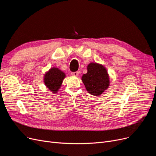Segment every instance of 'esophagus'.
Here are the masks:
<instances>
[{
  "instance_id": "34e87169",
  "label": "esophagus",
  "mask_w": 156,
  "mask_h": 156,
  "mask_svg": "<svg viewBox=\"0 0 156 156\" xmlns=\"http://www.w3.org/2000/svg\"><path fill=\"white\" fill-rule=\"evenodd\" d=\"M78 74H79L78 71L73 72V73H71V75H73L74 76H78Z\"/></svg>"
}]
</instances>
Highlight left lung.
I'll return each mask as SVG.
<instances>
[{
	"mask_svg": "<svg viewBox=\"0 0 156 156\" xmlns=\"http://www.w3.org/2000/svg\"><path fill=\"white\" fill-rule=\"evenodd\" d=\"M87 92L95 96L101 95L110 85L109 76L103 65L91 62L87 66V73L81 77Z\"/></svg>",
	"mask_w": 156,
	"mask_h": 156,
	"instance_id": "8db88e82",
	"label": "left lung"
}]
</instances>
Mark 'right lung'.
<instances>
[{
    "mask_svg": "<svg viewBox=\"0 0 156 156\" xmlns=\"http://www.w3.org/2000/svg\"><path fill=\"white\" fill-rule=\"evenodd\" d=\"M66 77V74L59 68L54 67L45 73L44 82L48 90L53 94L59 91L62 81Z\"/></svg>",
    "mask_w": 156,
    "mask_h": 156,
    "instance_id": "add662e5",
    "label": "right lung"
}]
</instances>
